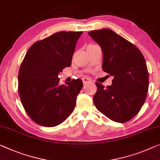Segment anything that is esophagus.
Listing matches in <instances>:
<instances>
[{
  "instance_id": "obj_1",
  "label": "esophagus",
  "mask_w": 160,
  "mask_h": 160,
  "mask_svg": "<svg viewBox=\"0 0 160 160\" xmlns=\"http://www.w3.org/2000/svg\"><path fill=\"white\" fill-rule=\"evenodd\" d=\"M82 81H83V84H86V83H89V82H92V80H91L89 78H87V77H83V78H82Z\"/></svg>"
}]
</instances>
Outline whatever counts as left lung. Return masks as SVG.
I'll return each instance as SVG.
<instances>
[{"label": "left lung", "mask_w": 160, "mask_h": 160, "mask_svg": "<svg viewBox=\"0 0 160 160\" xmlns=\"http://www.w3.org/2000/svg\"><path fill=\"white\" fill-rule=\"evenodd\" d=\"M101 46L103 71L114 77L104 88L96 83L95 107L112 121L124 123L138 114L147 98L149 74L144 56L134 44L108 28L88 33Z\"/></svg>", "instance_id": "left-lung-1"}]
</instances>
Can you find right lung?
<instances>
[{
	"instance_id": "obj_1",
	"label": "right lung",
	"mask_w": 160,
	"mask_h": 160,
	"mask_svg": "<svg viewBox=\"0 0 160 160\" xmlns=\"http://www.w3.org/2000/svg\"><path fill=\"white\" fill-rule=\"evenodd\" d=\"M82 33L58 32L36 41L26 52L18 72V94L27 114L39 125L57 126L74 110L82 81L60 85L58 77L72 64Z\"/></svg>"
}]
</instances>
